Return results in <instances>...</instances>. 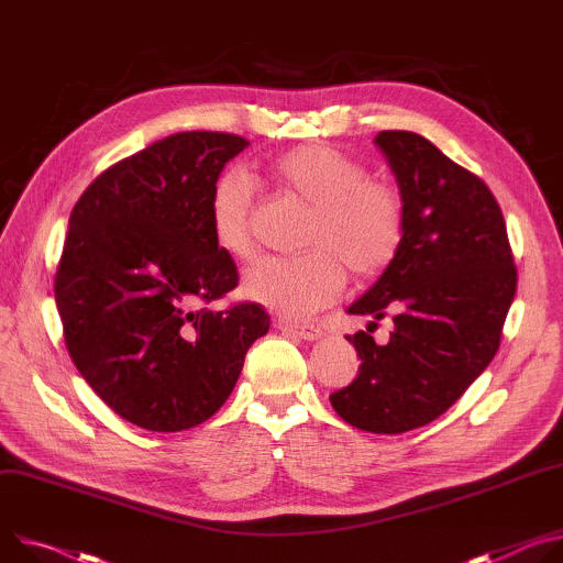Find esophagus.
I'll return each instance as SVG.
<instances>
[{
	"instance_id": "1",
	"label": "esophagus",
	"mask_w": 563,
	"mask_h": 563,
	"mask_svg": "<svg viewBox=\"0 0 563 563\" xmlns=\"http://www.w3.org/2000/svg\"><path fill=\"white\" fill-rule=\"evenodd\" d=\"M277 327L286 333H292V335L306 340V342H316V340L322 338V331L316 324H284V322H279Z\"/></svg>"
}]
</instances>
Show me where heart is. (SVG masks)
Returning <instances> with one entry per match:
<instances>
[{"label":"heart","instance_id":"heart-1","mask_svg":"<svg viewBox=\"0 0 563 563\" xmlns=\"http://www.w3.org/2000/svg\"><path fill=\"white\" fill-rule=\"evenodd\" d=\"M282 190L310 208L297 257H266L250 266L241 292L284 318H306L331 303L346 282L378 277L396 260L405 236V201L391 183L366 178V169L327 143L299 145L271 165ZM217 247L232 260L255 253V183L225 172L210 195Z\"/></svg>","mask_w":563,"mask_h":563}]
</instances>
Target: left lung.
<instances>
[{"mask_svg":"<svg viewBox=\"0 0 563 563\" xmlns=\"http://www.w3.org/2000/svg\"><path fill=\"white\" fill-rule=\"evenodd\" d=\"M405 201L396 260L346 313L368 327L391 320L387 344L349 335L357 378L331 396L342 420L371 433H405L445 413L501 342L517 292L506 221L489 187L413 132H380Z\"/></svg>","mask_w":563,"mask_h":563,"instance_id":"left-lung-1","label":"left lung"}]
</instances>
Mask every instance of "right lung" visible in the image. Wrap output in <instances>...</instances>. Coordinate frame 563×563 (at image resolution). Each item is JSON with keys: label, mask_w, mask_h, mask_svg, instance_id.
<instances>
[{"label": "right lung", "mask_w": 563, "mask_h": 563, "mask_svg": "<svg viewBox=\"0 0 563 563\" xmlns=\"http://www.w3.org/2000/svg\"><path fill=\"white\" fill-rule=\"evenodd\" d=\"M250 143L183 132L102 172L76 203L55 275L69 355L120 418L150 431L206 422L268 333L260 303L210 310L236 282L210 228L221 169Z\"/></svg>", "instance_id": "right-lung-1"}]
</instances>
